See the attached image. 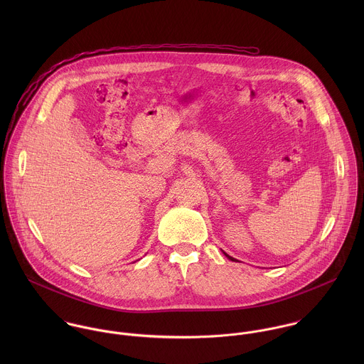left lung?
<instances>
[{"mask_svg": "<svg viewBox=\"0 0 364 364\" xmlns=\"http://www.w3.org/2000/svg\"><path fill=\"white\" fill-rule=\"evenodd\" d=\"M224 255H225V257H227V258H228V259L232 260V262H238V260L234 259V258H232V257H230V255H227V254H225V252H224Z\"/></svg>", "mask_w": 364, "mask_h": 364, "instance_id": "left-lung-1", "label": "left lung"}]
</instances>
